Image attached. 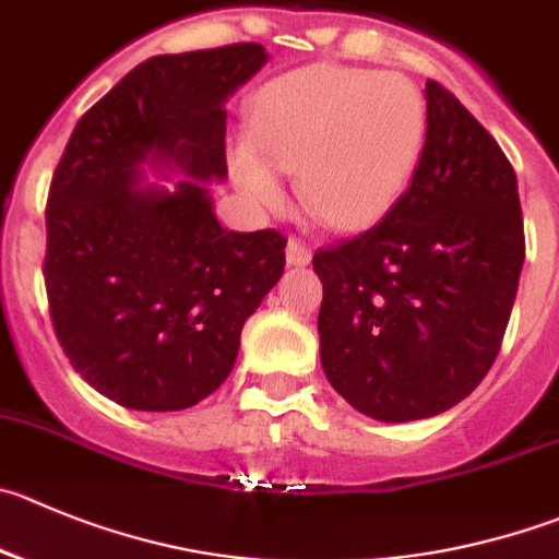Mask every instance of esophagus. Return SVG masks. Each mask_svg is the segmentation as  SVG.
<instances>
[{
    "mask_svg": "<svg viewBox=\"0 0 559 559\" xmlns=\"http://www.w3.org/2000/svg\"><path fill=\"white\" fill-rule=\"evenodd\" d=\"M285 260H288V265H307L312 260V249L299 238H290L288 247H285Z\"/></svg>",
    "mask_w": 559,
    "mask_h": 559,
    "instance_id": "esophagus-1",
    "label": "esophagus"
}]
</instances>
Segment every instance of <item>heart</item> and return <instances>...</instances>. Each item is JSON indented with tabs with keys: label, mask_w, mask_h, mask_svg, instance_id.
I'll list each match as a JSON object with an SVG mask.
<instances>
[{
	"label": "heart",
	"mask_w": 559,
	"mask_h": 559,
	"mask_svg": "<svg viewBox=\"0 0 559 559\" xmlns=\"http://www.w3.org/2000/svg\"><path fill=\"white\" fill-rule=\"evenodd\" d=\"M425 100L401 73L296 68L271 79L249 106L233 178L263 209L283 205L280 173H299V194L323 225L354 230L379 219L417 169Z\"/></svg>",
	"instance_id": "obj_1"
}]
</instances>
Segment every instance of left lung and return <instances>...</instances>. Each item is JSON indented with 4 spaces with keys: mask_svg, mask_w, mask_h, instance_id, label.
<instances>
[{
    "mask_svg": "<svg viewBox=\"0 0 559 559\" xmlns=\"http://www.w3.org/2000/svg\"><path fill=\"white\" fill-rule=\"evenodd\" d=\"M425 145L390 214L316 252L329 384L381 423L436 417L493 365L524 265V219L502 147L439 82Z\"/></svg>",
    "mask_w": 559,
    "mask_h": 559,
    "instance_id": "obj_1",
    "label": "left lung"
}]
</instances>
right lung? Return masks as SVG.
I'll return each mask as SVG.
<instances>
[{"mask_svg": "<svg viewBox=\"0 0 559 559\" xmlns=\"http://www.w3.org/2000/svg\"><path fill=\"white\" fill-rule=\"evenodd\" d=\"M265 60L260 44L151 57L68 140L46 205V294L73 370L120 406L180 412L219 390L283 276V233L227 230L211 197L227 178L225 104Z\"/></svg>", "mask_w": 559, "mask_h": 559, "instance_id": "add662e5", "label": "right lung"}]
</instances>
